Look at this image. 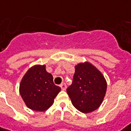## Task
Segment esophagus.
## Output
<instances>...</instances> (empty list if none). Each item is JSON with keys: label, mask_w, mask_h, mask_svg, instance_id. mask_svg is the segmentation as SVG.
Here are the masks:
<instances>
[{"label": "esophagus", "mask_w": 131, "mask_h": 131, "mask_svg": "<svg viewBox=\"0 0 131 131\" xmlns=\"http://www.w3.org/2000/svg\"><path fill=\"white\" fill-rule=\"evenodd\" d=\"M60 87H61L62 91H65L66 88H67V85H66L65 83H61V85H60Z\"/></svg>", "instance_id": "esophagus-1"}]
</instances>
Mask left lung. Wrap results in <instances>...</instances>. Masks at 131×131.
<instances>
[{
    "label": "left lung",
    "instance_id": "8db88e82",
    "mask_svg": "<svg viewBox=\"0 0 131 131\" xmlns=\"http://www.w3.org/2000/svg\"><path fill=\"white\" fill-rule=\"evenodd\" d=\"M72 83L67 88L73 106L83 113H89L102 104L106 91V81L92 64L85 61L74 67Z\"/></svg>",
    "mask_w": 131,
    "mask_h": 131
}]
</instances>
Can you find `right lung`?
<instances>
[{"mask_svg":"<svg viewBox=\"0 0 131 131\" xmlns=\"http://www.w3.org/2000/svg\"><path fill=\"white\" fill-rule=\"evenodd\" d=\"M61 88L53 81V76L46 70V65H35L23 76L19 93L25 104L30 110L44 112L53 104Z\"/></svg>","mask_w":131,"mask_h":131,"instance_id":"1","label":"right lung"}]
</instances>
